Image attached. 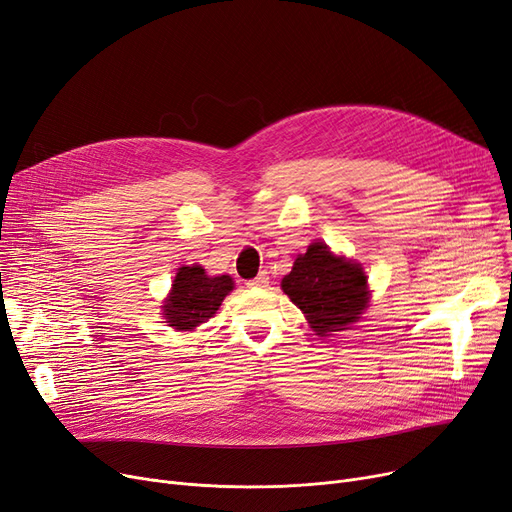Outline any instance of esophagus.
I'll return each mask as SVG.
<instances>
[{
    "label": "esophagus",
    "instance_id": "1",
    "mask_svg": "<svg viewBox=\"0 0 512 512\" xmlns=\"http://www.w3.org/2000/svg\"><path fill=\"white\" fill-rule=\"evenodd\" d=\"M268 282H270V276H268V272H259L253 280H249L247 284L249 286H268Z\"/></svg>",
    "mask_w": 512,
    "mask_h": 512
}]
</instances>
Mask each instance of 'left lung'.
Instances as JSON below:
<instances>
[{"instance_id": "obj_1", "label": "left lung", "mask_w": 512, "mask_h": 512, "mask_svg": "<svg viewBox=\"0 0 512 512\" xmlns=\"http://www.w3.org/2000/svg\"><path fill=\"white\" fill-rule=\"evenodd\" d=\"M280 286L320 337L358 322L370 299L362 265L335 255L324 242H311Z\"/></svg>"}]
</instances>
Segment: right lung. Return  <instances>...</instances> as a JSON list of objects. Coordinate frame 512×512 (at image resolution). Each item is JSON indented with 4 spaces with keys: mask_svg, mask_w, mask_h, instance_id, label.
I'll use <instances>...</instances> for the list:
<instances>
[{
    "mask_svg": "<svg viewBox=\"0 0 512 512\" xmlns=\"http://www.w3.org/2000/svg\"><path fill=\"white\" fill-rule=\"evenodd\" d=\"M234 288L230 276H207L201 265L177 270L171 293L163 305V318L175 330H194L213 318L221 301Z\"/></svg>",
    "mask_w": 512,
    "mask_h": 512,
    "instance_id": "add662e5",
    "label": "right lung"
}]
</instances>
